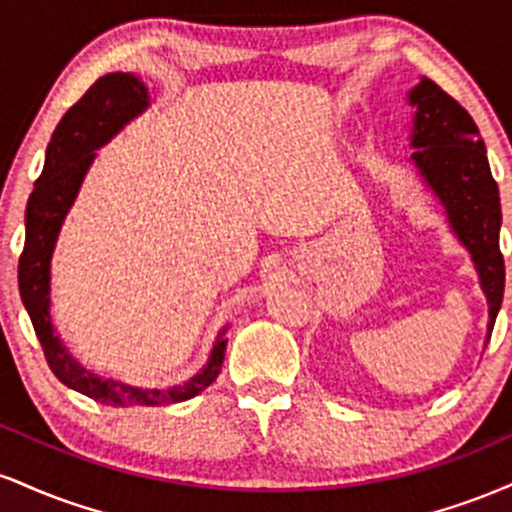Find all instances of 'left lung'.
Masks as SVG:
<instances>
[{
    "label": "left lung",
    "mask_w": 512,
    "mask_h": 512,
    "mask_svg": "<svg viewBox=\"0 0 512 512\" xmlns=\"http://www.w3.org/2000/svg\"><path fill=\"white\" fill-rule=\"evenodd\" d=\"M414 108L409 146L411 166L438 204L450 231L464 245L477 269L489 303L486 344L503 303L505 264L501 255V197L493 180L479 127L455 98L421 76L407 93Z\"/></svg>",
    "instance_id": "left-lung-1"
}]
</instances>
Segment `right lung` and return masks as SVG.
<instances>
[{
	"mask_svg": "<svg viewBox=\"0 0 512 512\" xmlns=\"http://www.w3.org/2000/svg\"><path fill=\"white\" fill-rule=\"evenodd\" d=\"M149 88L137 74H105L84 93L79 103L64 113L60 125L52 132L45 149L43 173L26 204V243L19 260L21 301L31 315L33 330L38 334L52 373L64 385L81 395L110 407H161V404L185 402L219 378L226 356L228 330L221 327L214 339L207 363L185 383L173 387H137L115 378L93 373L72 356L52 322V255L64 219L72 211L88 170L96 161V151L113 142L134 117L149 110Z\"/></svg>",
	"mask_w": 512,
	"mask_h": 512,
	"instance_id": "right-lung-1",
	"label": "right lung"
}]
</instances>
